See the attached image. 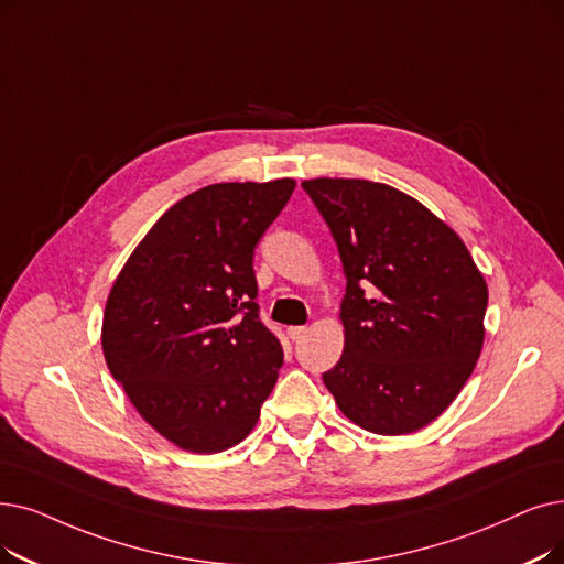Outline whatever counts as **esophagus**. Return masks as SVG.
Returning <instances> with one entry per match:
<instances>
[{"label": "esophagus", "instance_id": "esophagus-1", "mask_svg": "<svg viewBox=\"0 0 564 564\" xmlns=\"http://www.w3.org/2000/svg\"><path fill=\"white\" fill-rule=\"evenodd\" d=\"M306 332H308L306 327H290V329H288V336H290L292 340H300Z\"/></svg>", "mask_w": 564, "mask_h": 564}]
</instances>
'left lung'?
I'll return each mask as SVG.
<instances>
[{"mask_svg":"<svg viewBox=\"0 0 564 564\" xmlns=\"http://www.w3.org/2000/svg\"><path fill=\"white\" fill-rule=\"evenodd\" d=\"M346 274V346L323 373L336 405L380 435L420 431L468 382L488 288L460 237L422 203L369 180H308Z\"/></svg>","mask_w":564,"mask_h":564,"instance_id":"8db88e82","label":"left lung"}]
</instances>
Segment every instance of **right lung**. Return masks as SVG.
Returning a JSON list of instances; mask_svg holds the SVG:
<instances>
[{
  "label": "right lung",
  "mask_w": 564,
  "mask_h": 564,
  "mask_svg": "<svg viewBox=\"0 0 564 564\" xmlns=\"http://www.w3.org/2000/svg\"><path fill=\"white\" fill-rule=\"evenodd\" d=\"M295 182H228L193 191L144 235L104 313L112 378L170 443L195 454L235 447L283 364L260 323L253 253Z\"/></svg>",
  "instance_id": "1"
}]
</instances>
